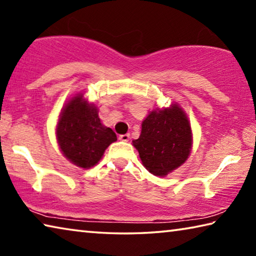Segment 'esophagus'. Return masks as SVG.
<instances>
[{
  "mask_svg": "<svg viewBox=\"0 0 256 256\" xmlns=\"http://www.w3.org/2000/svg\"><path fill=\"white\" fill-rule=\"evenodd\" d=\"M118 138L123 142H128L130 140V134H123V136H120Z\"/></svg>",
  "mask_w": 256,
  "mask_h": 256,
  "instance_id": "esophagus-1",
  "label": "esophagus"
}]
</instances>
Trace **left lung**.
<instances>
[{"instance_id": "left-lung-1", "label": "left lung", "mask_w": 256, "mask_h": 256, "mask_svg": "<svg viewBox=\"0 0 256 256\" xmlns=\"http://www.w3.org/2000/svg\"><path fill=\"white\" fill-rule=\"evenodd\" d=\"M141 128L140 136L132 144L142 164L152 175L167 176L190 157L192 128L188 115L177 102L149 112Z\"/></svg>"}]
</instances>
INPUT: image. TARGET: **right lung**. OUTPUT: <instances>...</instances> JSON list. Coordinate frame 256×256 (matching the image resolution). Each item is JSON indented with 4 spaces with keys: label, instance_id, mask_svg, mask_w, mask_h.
Segmentation results:
<instances>
[{
    "label": "right lung",
    "instance_id": "obj_1",
    "mask_svg": "<svg viewBox=\"0 0 256 256\" xmlns=\"http://www.w3.org/2000/svg\"><path fill=\"white\" fill-rule=\"evenodd\" d=\"M116 140L114 131L102 123L98 108L84 94H76L63 106L56 124V141L64 157L76 167H94Z\"/></svg>",
    "mask_w": 256,
    "mask_h": 256
}]
</instances>
